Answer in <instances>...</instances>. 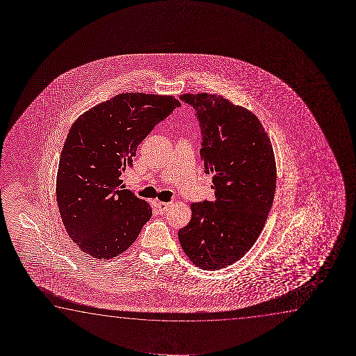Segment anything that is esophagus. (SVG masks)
<instances>
[{
    "instance_id": "obj_1",
    "label": "esophagus",
    "mask_w": 356,
    "mask_h": 356,
    "mask_svg": "<svg viewBox=\"0 0 356 356\" xmlns=\"http://www.w3.org/2000/svg\"><path fill=\"white\" fill-rule=\"evenodd\" d=\"M156 209L158 211L161 213V214H164L166 213L169 208L171 207V203H165V202H156Z\"/></svg>"
}]
</instances>
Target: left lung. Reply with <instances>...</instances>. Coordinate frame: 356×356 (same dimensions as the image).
Returning a JSON list of instances; mask_svg holds the SVG:
<instances>
[{
	"instance_id": "1",
	"label": "left lung",
	"mask_w": 356,
	"mask_h": 356,
	"mask_svg": "<svg viewBox=\"0 0 356 356\" xmlns=\"http://www.w3.org/2000/svg\"><path fill=\"white\" fill-rule=\"evenodd\" d=\"M197 112L200 158L213 175L214 202L192 203L190 222L179 231L197 268L218 270L243 258L263 231L276 191L270 137L255 114L220 95L184 93Z\"/></svg>"
}]
</instances>
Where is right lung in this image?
Listing matches in <instances>:
<instances>
[{
	"label": "right lung",
	"instance_id": "1",
	"mask_svg": "<svg viewBox=\"0 0 356 356\" xmlns=\"http://www.w3.org/2000/svg\"><path fill=\"white\" fill-rule=\"evenodd\" d=\"M181 102L169 95L119 93L73 122L56 181L59 214L83 253L114 259L151 219V205L125 190L120 176L132 168L137 146Z\"/></svg>",
	"mask_w": 356,
	"mask_h": 356
}]
</instances>
